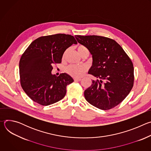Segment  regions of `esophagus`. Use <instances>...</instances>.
I'll return each mask as SVG.
<instances>
[{"label": "esophagus", "mask_w": 151, "mask_h": 151, "mask_svg": "<svg viewBox=\"0 0 151 151\" xmlns=\"http://www.w3.org/2000/svg\"><path fill=\"white\" fill-rule=\"evenodd\" d=\"M81 80V78H74L75 81H80Z\"/></svg>", "instance_id": "esophagus-1"}]
</instances>
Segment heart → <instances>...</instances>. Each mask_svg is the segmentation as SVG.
<instances>
[{
  "mask_svg": "<svg viewBox=\"0 0 151 151\" xmlns=\"http://www.w3.org/2000/svg\"><path fill=\"white\" fill-rule=\"evenodd\" d=\"M78 51L79 54L81 52L87 48L83 45H79L78 48ZM87 70V67L84 65H75V64H71V65L68 66L66 68V72L74 77H80L82 76L84 72Z\"/></svg>",
  "mask_w": 151,
  "mask_h": 151,
  "instance_id": "obj_1",
  "label": "heart"
}]
</instances>
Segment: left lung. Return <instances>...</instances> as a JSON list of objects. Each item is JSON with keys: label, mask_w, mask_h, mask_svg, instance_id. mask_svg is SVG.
I'll return each instance as SVG.
<instances>
[{"label": "left lung", "mask_w": 151, "mask_h": 151, "mask_svg": "<svg viewBox=\"0 0 151 151\" xmlns=\"http://www.w3.org/2000/svg\"><path fill=\"white\" fill-rule=\"evenodd\" d=\"M75 37L92 55L88 73L97 78L85 90L86 100L101 110L113 108L124 100L133 87L132 60L113 39L96 35Z\"/></svg>", "instance_id": "left-lung-1"}]
</instances>
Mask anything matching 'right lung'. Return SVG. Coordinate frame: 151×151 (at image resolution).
I'll return each instance as SVG.
<instances>
[{"instance_id": "1", "label": "right lung", "mask_w": 151, "mask_h": 151, "mask_svg": "<svg viewBox=\"0 0 151 151\" xmlns=\"http://www.w3.org/2000/svg\"><path fill=\"white\" fill-rule=\"evenodd\" d=\"M72 44L73 36L56 34L42 36L33 41L19 63L21 87L35 102L42 106L55 103L65 96L67 85L73 82L68 74H52V65L60 63L63 55Z\"/></svg>"}]
</instances>
